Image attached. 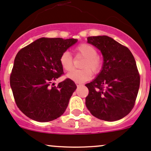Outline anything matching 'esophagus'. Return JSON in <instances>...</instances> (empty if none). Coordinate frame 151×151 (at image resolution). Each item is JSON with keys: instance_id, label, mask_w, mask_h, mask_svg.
Returning a JSON list of instances; mask_svg holds the SVG:
<instances>
[{"instance_id": "obj_1", "label": "esophagus", "mask_w": 151, "mask_h": 151, "mask_svg": "<svg viewBox=\"0 0 151 151\" xmlns=\"http://www.w3.org/2000/svg\"><path fill=\"white\" fill-rule=\"evenodd\" d=\"M76 85H77V86H80L81 84L80 83H76Z\"/></svg>"}]
</instances>
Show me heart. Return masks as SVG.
I'll return each mask as SVG.
<instances>
[{
	"label": "heart",
	"instance_id": "heart-1",
	"mask_svg": "<svg viewBox=\"0 0 151 151\" xmlns=\"http://www.w3.org/2000/svg\"><path fill=\"white\" fill-rule=\"evenodd\" d=\"M76 55L84 58L81 70H73L67 77L77 83H82L90 80L92 77V71L94 73L100 71L102 67V60L97 55V50L88 43H82L78 45L74 50ZM60 63L65 70L69 71L73 67V60L69 52H65L60 58Z\"/></svg>",
	"mask_w": 151,
	"mask_h": 151
}]
</instances>
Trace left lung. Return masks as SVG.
<instances>
[{"instance_id": "obj_1", "label": "left lung", "mask_w": 151, "mask_h": 151, "mask_svg": "<svg viewBox=\"0 0 151 151\" xmlns=\"http://www.w3.org/2000/svg\"><path fill=\"white\" fill-rule=\"evenodd\" d=\"M88 43L101 51V72L86 84L88 95L86 106L101 120H119L134 107L140 87V75L134 58L127 47L107 36L88 37Z\"/></svg>"}]
</instances>
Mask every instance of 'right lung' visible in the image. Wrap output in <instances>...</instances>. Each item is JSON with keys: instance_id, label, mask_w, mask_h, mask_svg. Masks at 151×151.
Wrapping results in <instances>:
<instances>
[{"instance_id": "1", "label": "right lung", "mask_w": 151, "mask_h": 151, "mask_svg": "<svg viewBox=\"0 0 151 151\" xmlns=\"http://www.w3.org/2000/svg\"><path fill=\"white\" fill-rule=\"evenodd\" d=\"M77 41L42 37L17 53L10 85L17 106L29 118L45 122L65 112L77 86L69 78L57 86L51 83L63 75L61 55Z\"/></svg>"}]
</instances>
